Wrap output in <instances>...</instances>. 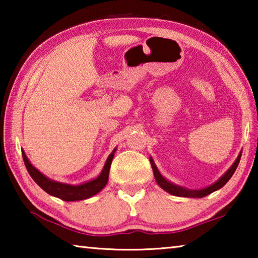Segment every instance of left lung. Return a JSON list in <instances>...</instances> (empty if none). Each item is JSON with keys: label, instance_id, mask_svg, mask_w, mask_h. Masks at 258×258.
Here are the masks:
<instances>
[{"label": "left lung", "instance_id": "left-lung-1", "mask_svg": "<svg viewBox=\"0 0 258 258\" xmlns=\"http://www.w3.org/2000/svg\"><path fill=\"white\" fill-rule=\"evenodd\" d=\"M240 158H241V152H240L238 158L235 159L232 166H231L228 171H226V173L220 178V180H217L215 183H213L212 185L204 187V189H200V190H190V189H185V187H183V186L174 184V183L167 181L163 175H161L158 171V168H157V166L154 163V159H152L151 157H150V164H151L152 171H154L156 182L158 183V185L161 187V189H164L166 192H168V194H171L173 196H178V197L203 198V197H206V196H208V195H211L212 192L221 189L222 186L225 185V183H228V181L231 177H232L233 173L235 172V169H237V167H238Z\"/></svg>", "mask_w": 258, "mask_h": 258}]
</instances>
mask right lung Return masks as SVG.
I'll return each instance as SVG.
<instances>
[{
  "mask_svg": "<svg viewBox=\"0 0 258 258\" xmlns=\"http://www.w3.org/2000/svg\"><path fill=\"white\" fill-rule=\"evenodd\" d=\"M115 151L116 149H113L111 154L109 155V157L106 160V164L103 166L102 172L100 173V175L97 178L83 183V184H80V185L66 184V183H61V182L51 180V178L43 175L38 169L35 168L34 166L29 163V160L27 157H26L24 151H23V158L29 175L32 176L33 180L36 182L43 190L47 192L49 195L53 196V197L64 200V202H76V200H84V199L93 197L94 195L99 194V192L106 186L108 182V177H109V171H110L111 161L113 158V155H115Z\"/></svg>",
  "mask_w": 258,
  "mask_h": 258,
  "instance_id": "obj_1",
  "label": "right lung"
}]
</instances>
